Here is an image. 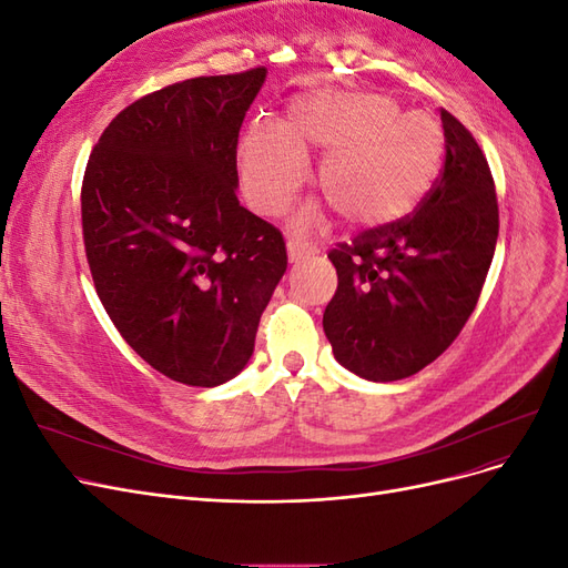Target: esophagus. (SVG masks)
I'll return each mask as SVG.
<instances>
[{
  "label": "esophagus",
  "mask_w": 568,
  "mask_h": 568,
  "mask_svg": "<svg viewBox=\"0 0 568 568\" xmlns=\"http://www.w3.org/2000/svg\"><path fill=\"white\" fill-rule=\"evenodd\" d=\"M286 248H288L291 263H301L305 255H311L315 251V246L307 242V239H303V236H288L286 239Z\"/></svg>",
  "instance_id": "obj_1"
}]
</instances>
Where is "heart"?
Returning a JSON list of instances; mask_svg holds the SVG:
<instances>
[{"label": "heart", "instance_id": "heart-1", "mask_svg": "<svg viewBox=\"0 0 568 568\" xmlns=\"http://www.w3.org/2000/svg\"><path fill=\"white\" fill-rule=\"evenodd\" d=\"M313 153H324L315 184L332 211L348 225H379L407 213L434 182L443 132L434 118L400 113L384 94H307L280 130L248 128L242 144L248 201L267 215L284 211Z\"/></svg>", "mask_w": 568, "mask_h": 568}]
</instances>
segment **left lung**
<instances>
[{
  "mask_svg": "<svg viewBox=\"0 0 568 568\" xmlns=\"http://www.w3.org/2000/svg\"><path fill=\"white\" fill-rule=\"evenodd\" d=\"M445 161L412 213L332 248L338 286L322 326L338 363L369 382H398L448 351L471 317L493 261L490 165L474 134L440 109Z\"/></svg>",
  "mask_w": 568,
  "mask_h": 568,
  "instance_id": "obj_1",
  "label": "left lung"
}]
</instances>
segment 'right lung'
<instances>
[{
	"mask_svg": "<svg viewBox=\"0 0 568 568\" xmlns=\"http://www.w3.org/2000/svg\"><path fill=\"white\" fill-rule=\"evenodd\" d=\"M265 75H201L136 99L84 168L82 242L99 301L144 363L186 386L244 369L286 270L282 232L236 199L239 130Z\"/></svg>",
	"mask_w": 568,
	"mask_h": 568,
	"instance_id": "obj_1",
	"label": "right lung"
}]
</instances>
